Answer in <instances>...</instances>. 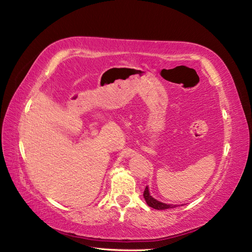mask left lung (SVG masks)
<instances>
[{
	"label": "left lung",
	"mask_w": 252,
	"mask_h": 252,
	"mask_svg": "<svg viewBox=\"0 0 252 252\" xmlns=\"http://www.w3.org/2000/svg\"><path fill=\"white\" fill-rule=\"evenodd\" d=\"M143 196H144V199L146 201V203L149 206H151V208L155 209V210H167V209H174L176 208V204H167V203H164V202H160L158 200H156L153 198V196L151 195L150 193V189L149 187H146L145 190H144V194H143Z\"/></svg>",
	"instance_id": "1"
}]
</instances>
